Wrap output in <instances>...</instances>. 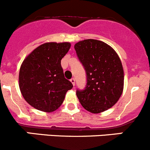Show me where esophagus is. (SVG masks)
<instances>
[{"instance_id":"1","label":"esophagus","mask_w":150,"mask_h":150,"mask_svg":"<svg viewBox=\"0 0 150 150\" xmlns=\"http://www.w3.org/2000/svg\"><path fill=\"white\" fill-rule=\"evenodd\" d=\"M71 82L72 83V84H73V85L74 86H75V79L74 78H72V79H71Z\"/></svg>"}]
</instances>
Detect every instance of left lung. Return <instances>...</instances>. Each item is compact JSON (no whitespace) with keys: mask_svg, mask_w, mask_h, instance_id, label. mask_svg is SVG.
Masks as SVG:
<instances>
[{"mask_svg":"<svg viewBox=\"0 0 150 150\" xmlns=\"http://www.w3.org/2000/svg\"><path fill=\"white\" fill-rule=\"evenodd\" d=\"M74 49L87 74L85 89L76 91L81 106L93 114L112 108L124 87V71L117 53L107 44L96 39L79 41Z\"/></svg>","mask_w":150,"mask_h":150,"instance_id":"left-lung-1","label":"left lung"}]
</instances>
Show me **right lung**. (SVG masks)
Returning <instances> with one entry per match:
<instances>
[{
    "label": "right lung",
    "mask_w": 150,
    "mask_h": 150,
    "mask_svg": "<svg viewBox=\"0 0 150 150\" xmlns=\"http://www.w3.org/2000/svg\"><path fill=\"white\" fill-rule=\"evenodd\" d=\"M71 47L69 42H47L38 46L23 60L19 87L25 100L35 109L52 112L63 103L73 84L64 76L61 60Z\"/></svg>",
    "instance_id": "add662e5"
}]
</instances>
